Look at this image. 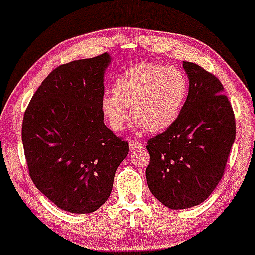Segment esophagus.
Listing matches in <instances>:
<instances>
[{"instance_id":"esophagus-1","label":"esophagus","mask_w":255,"mask_h":255,"mask_svg":"<svg viewBox=\"0 0 255 255\" xmlns=\"http://www.w3.org/2000/svg\"><path fill=\"white\" fill-rule=\"evenodd\" d=\"M129 148L130 151H136V149L142 148V143L137 140H130L129 141Z\"/></svg>"}]
</instances>
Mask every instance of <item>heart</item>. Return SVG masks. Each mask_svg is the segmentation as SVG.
I'll use <instances>...</instances> for the list:
<instances>
[{
  "label": "heart",
  "mask_w": 255,
  "mask_h": 255,
  "mask_svg": "<svg viewBox=\"0 0 255 255\" xmlns=\"http://www.w3.org/2000/svg\"><path fill=\"white\" fill-rule=\"evenodd\" d=\"M113 95H104L101 112L113 130H122L126 108L139 128L160 133L171 127L189 95V78L178 66L143 63L121 72L113 83Z\"/></svg>",
  "instance_id": "obj_1"
}]
</instances>
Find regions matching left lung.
Segmentation results:
<instances>
[{
    "label": "left lung",
    "mask_w": 255,
    "mask_h": 255,
    "mask_svg": "<svg viewBox=\"0 0 255 255\" xmlns=\"http://www.w3.org/2000/svg\"><path fill=\"white\" fill-rule=\"evenodd\" d=\"M189 95L177 121L147 142L148 188L170 209H186L209 197L234 143L235 118L223 85L197 64L183 61Z\"/></svg>",
    "instance_id": "obj_1"
}]
</instances>
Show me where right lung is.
Returning <instances> with one entry per match:
<instances>
[{
    "instance_id": "obj_1",
    "label": "right lung",
    "mask_w": 255,
    "mask_h": 255,
    "mask_svg": "<svg viewBox=\"0 0 255 255\" xmlns=\"http://www.w3.org/2000/svg\"><path fill=\"white\" fill-rule=\"evenodd\" d=\"M108 53L54 69L33 95L22 121L29 177L60 209L90 214L109 197L129 145L103 122Z\"/></svg>"
}]
</instances>
